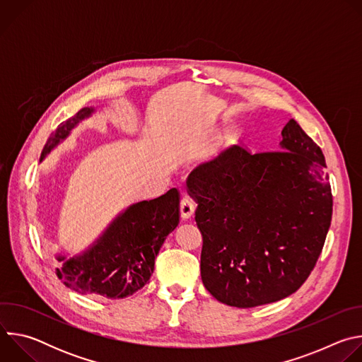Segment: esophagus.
<instances>
[{"instance_id":"1","label":"esophagus","mask_w":362,"mask_h":362,"mask_svg":"<svg viewBox=\"0 0 362 362\" xmlns=\"http://www.w3.org/2000/svg\"><path fill=\"white\" fill-rule=\"evenodd\" d=\"M196 204L190 197H183L180 202V216L183 219H190L194 215Z\"/></svg>"}]
</instances>
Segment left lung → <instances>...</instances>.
Returning <instances> with one entry per match:
<instances>
[{
    "label": "left lung",
    "instance_id": "obj_1",
    "mask_svg": "<svg viewBox=\"0 0 362 362\" xmlns=\"http://www.w3.org/2000/svg\"><path fill=\"white\" fill-rule=\"evenodd\" d=\"M281 150L233 146L187 177L202 232L200 275L222 303L253 308L296 292L311 275L332 218L321 147L291 119Z\"/></svg>",
    "mask_w": 362,
    "mask_h": 362
}]
</instances>
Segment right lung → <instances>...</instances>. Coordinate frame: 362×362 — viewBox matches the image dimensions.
<instances>
[{
  "instance_id": "right-lung-1",
  "label": "right lung",
  "mask_w": 362,
  "mask_h": 362,
  "mask_svg": "<svg viewBox=\"0 0 362 362\" xmlns=\"http://www.w3.org/2000/svg\"><path fill=\"white\" fill-rule=\"evenodd\" d=\"M93 112L90 107L81 109L51 133L40 162ZM179 190L173 187L160 197L132 204L84 253L70 259L57 257L62 262L59 279L83 295L109 299L133 295L148 282L166 236L179 225Z\"/></svg>"
}]
</instances>
